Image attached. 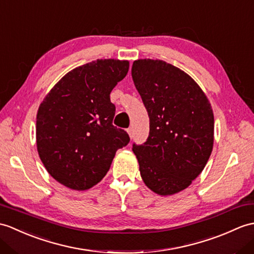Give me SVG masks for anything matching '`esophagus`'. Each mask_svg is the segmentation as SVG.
<instances>
[{"mask_svg": "<svg viewBox=\"0 0 254 254\" xmlns=\"http://www.w3.org/2000/svg\"><path fill=\"white\" fill-rule=\"evenodd\" d=\"M127 134L129 135V137H132V136H133V131H132V128H131V127H128V128L127 129Z\"/></svg>", "mask_w": 254, "mask_h": 254, "instance_id": "esophagus-1", "label": "esophagus"}]
</instances>
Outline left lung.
<instances>
[{"label":"left lung","mask_w":254,"mask_h":254,"mask_svg":"<svg viewBox=\"0 0 254 254\" xmlns=\"http://www.w3.org/2000/svg\"><path fill=\"white\" fill-rule=\"evenodd\" d=\"M132 78L149 117V135L133 144L139 172L150 190L170 196L202 172L213 148L214 116L190 75L159 60L133 63Z\"/></svg>","instance_id":"obj_1"}]
</instances>
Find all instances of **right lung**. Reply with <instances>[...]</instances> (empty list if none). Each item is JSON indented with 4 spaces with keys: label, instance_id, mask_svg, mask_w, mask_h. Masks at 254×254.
Instances as JSON below:
<instances>
[{
    "label": "right lung",
    "instance_id": "add662e5",
    "mask_svg": "<svg viewBox=\"0 0 254 254\" xmlns=\"http://www.w3.org/2000/svg\"><path fill=\"white\" fill-rule=\"evenodd\" d=\"M129 63L97 60L76 67L57 82L37 115V148L47 172L73 190H86L107 174L116 151L128 144L113 126L110 93L125 79Z\"/></svg>",
    "mask_w": 254,
    "mask_h": 254
}]
</instances>
